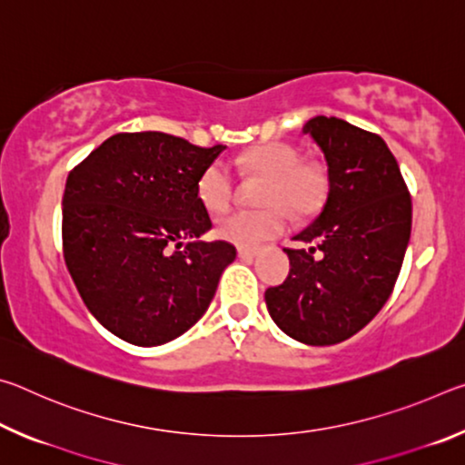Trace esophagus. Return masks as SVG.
<instances>
[{
	"label": "esophagus",
	"mask_w": 465,
	"mask_h": 465,
	"mask_svg": "<svg viewBox=\"0 0 465 465\" xmlns=\"http://www.w3.org/2000/svg\"><path fill=\"white\" fill-rule=\"evenodd\" d=\"M238 256L242 261H252V258L258 256V250H252V248H238Z\"/></svg>",
	"instance_id": "esophagus-1"
}]
</instances>
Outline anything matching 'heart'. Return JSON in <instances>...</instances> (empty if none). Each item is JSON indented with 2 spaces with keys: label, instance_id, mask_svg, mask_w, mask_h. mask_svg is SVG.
<instances>
[{
  "label": "heart",
  "instance_id": "heart-1",
  "mask_svg": "<svg viewBox=\"0 0 465 465\" xmlns=\"http://www.w3.org/2000/svg\"><path fill=\"white\" fill-rule=\"evenodd\" d=\"M238 166L248 176L264 178L258 191L261 209L232 211L217 222L223 240L243 248H256L287 230L289 211L295 217H310L320 211L328 194V172L313 160H299V152L282 141L252 147L238 157ZM201 203L213 213L230 207L235 194V178L225 162L215 160L201 172L196 183Z\"/></svg>",
  "mask_w": 465,
  "mask_h": 465
}]
</instances>
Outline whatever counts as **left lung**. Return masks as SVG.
Returning a JSON list of instances; mask_svg holds the SVG:
<instances>
[{
	"instance_id": "1",
	"label": "left lung",
	"mask_w": 465,
	"mask_h": 465,
	"mask_svg": "<svg viewBox=\"0 0 465 465\" xmlns=\"http://www.w3.org/2000/svg\"><path fill=\"white\" fill-rule=\"evenodd\" d=\"M303 133L324 152L328 199L285 248L291 269L269 287L266 308L299 342H342L371 322L391 295L412 227L408 186L385 141L336 116H316Z\"/></svg>"
}]
</instances>
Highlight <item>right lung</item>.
Segmentation results:
<instances>
[{
    "label": "right lung",
    "mask_w": 465,
    "mask_h": 465,
    "mask_svg": "<svg viewBox=\"0 0 465 465\" xmlns=\"http://www.w3.org/2000/svg\"><path fill=\"white\" fill-rule=\"evenodd\" d=\"M223 149L116 133L69 172L63 258L85 308L123 341L157 346L184 334L233 262V243L199 240L211 217L196 183Z\"/></svg>",
    "instance_id": "add662e5"
}]
</instances>
